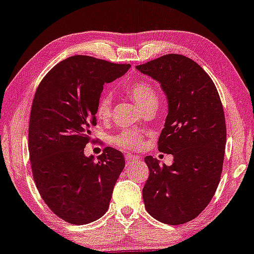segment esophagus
<instances>
[{"mask_svg":"<svg viewBox=\"0 0 254 254\" xmlns=\"http://www.w3.org/2000/svg\"><path fill=\"white\" fill-rule=\"evenodd\" d=\"M125 159H127V163H132V162H138V160H139V157L129 155V153H127V155H125Z\"/></svg>","mask_w":254,"mask_h":254,"instance_id":"34e87169","label":"esophagus"}]
</instances>
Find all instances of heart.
<instances>
[{"instance_id": "heart-1", "label": "heart", "mask_w": 254, "mask_h": 254, "mask_svg": "<svg viewBox=\"0 0 254 254\" xmlns=\"http://www.w3.org/2000/svg\"><path fill=\"white\" fill-rule=\"evenodd\" d=\"M125 92L133 99L139 108L145 112L149 109H157L159 103V97L155 86L149 82L132 81L124 86ZM112 114V99L109 95H102L96 107V115L101 121H107ZM114 143L121 149H138L143 143V134L136 131L124 130L114 137Z\"/></svg>"}]
</instances>
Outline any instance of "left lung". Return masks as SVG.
<instances>
[{
    "mask_svg": "<svg viewBox=\"0 0 254 254\" xmlns=\"http://www.w3.org/2000/svg\"><path fill=\"white\" fill-rule=\"evenodd\" d=\"M159 82L169 112L158 150L172 165L145 157L149 178L143 188L146 211L155 219L179 225L194 219L214 195L223 171L226 124L216 85L199 64L169 54L136 66Z\"/></svg>",
    "mask_w": 254,
    "mask_h": 254,
    "instance_id": "obj_1",
    "label": "left lung"
}]
</instances>
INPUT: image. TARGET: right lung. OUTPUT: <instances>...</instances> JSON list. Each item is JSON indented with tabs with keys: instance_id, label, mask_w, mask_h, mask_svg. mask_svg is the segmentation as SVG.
Listing matches in <instances>:
<instances>
[{
	"instance_id": "right-lung-1",
	"label": "right lung",
	"mask_w": 254,
	"mask_h": 254,
	"mask_svg": "<svg viewBox=\"0 0 254 254\" xmlns=\"http://www.w3.org/2000/svg\"><path fill=\"white\" fill-rule=\"evenodd\" d=\"M129 69L130 64L71 56L56 64L35 92L29 122L35 184L48 207L70 224H89L107 212L125 166L123 153L114 147L96 160L84 147L104 84Z\"/></svg>"
}]
</instances>
